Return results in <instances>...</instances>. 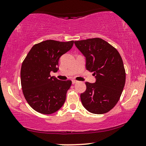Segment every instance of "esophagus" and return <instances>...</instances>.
<instances>
[{
  "label": "esophagus",
  "instance_id": "obj_1",
  "mask_svg": "<svg viewBox=\"0 0 146 146\" xmlns=\"http://www.w3.org/2000/svg\"><path fill=\"white\" fill-rule=\"evenodd\" d=\"M77 82H78V81H77V80H72V84H73L77 83Z\"/></svg>",
  "mask_w": 146,
  "mask_h": 146
}]
</instances>
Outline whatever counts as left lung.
Instances as JSON below:
<instances>
[{
    "instance_id": "left-lung-1",
    "label": "left lung",
    "mask_w": 146,
    "mask_h": 146,
    "mask_svg": "<svg viewBox=\"0 0 146 146\" xmlns=\"http://www.w3.org/2000/svg\"><path fill=\"white\" fill-rule=\"evenodd\" d=\"M75 44L86 57V69L96 78L95 83L86 82V90L80 95L82 105L92 113H107L117 104L125 85L122 57L101 38L75 41Z\"/></svg>"
}]
</instances>
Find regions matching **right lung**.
<instances>
[{"instance_id": "right-lung-1", "label": "right lung", "mask_w": 146, "mask_h": 146, "mask_svg": "<svg viewBox=\"0 0 146 146\" xmlns=\"http://www.w3.org/2000/svg\"><path fill=\"white\" fill-rule=\"evenodd\" d=\"M74 41L46 40L33 45L21 67V85L30 106L43 114H51L60 110L66 100L71 80L60 81L51 76L57 72L60 56L69 51Z\"/></svg>"}]
</instances>
